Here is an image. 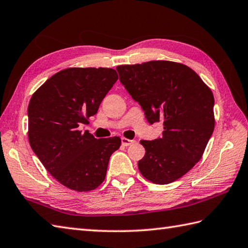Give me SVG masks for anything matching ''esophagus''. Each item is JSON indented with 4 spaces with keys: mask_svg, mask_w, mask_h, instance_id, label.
I'll list each match as a JSON object with an SVG mask.
<instances>
[{
    "mask_svg": "<svg viewBox=\"0 0 248 248\" xmlns=\"http://www.w3.org/2000/svg\"><path fill=\"white\" fill-rule=\"evenodd\" d=\"M135 142H136L135 140H129V139H127V138H122V144H123L124 146H128V145L133 144V143H135Z\"/></svg>",
    "mask_w": 248,
    "mask_h": 248,
    "instance_id": "34e87169",
    "label": "esophagus"
}]
</instances>
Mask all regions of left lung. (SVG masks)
Masks as SVG:
<instances>
[{"instance_id":"obj_1","label":"left lung","mask_w":248,"mask_h":248,"mask_svg":"<svg viewBox=\"0 0 248 248\" xmlns=\"http://www.w3.org/2000/svg\"><path fill=\"white\" fill-rule=\"evenodd\" d=\"M120 81L138 102L150 124L163 121V137L141 140L138 168L146 180L169 184L202 157L214 130V96L186 65L170 61L120 65Z\"/></svg>"}]
</instances>
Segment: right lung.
<instances>
[{"instance_id":"obj_1","label":"right lung","mask_w":248,"mask_h":248,"mask_svg":"<svg viewBox=\"0 0 248 248\" xmlns=\"http://www.w3.org/2000/svg\"><path fill=\"white\" fill-rule=\"evenodd\" d=\"M112 68H66L49 78L32 95L28 108L29 141L48 172L76 191L103 183L119 137L96 139L79 126L97 113L117 82Z\"/></svg>"}]
</instances>
